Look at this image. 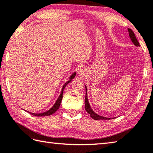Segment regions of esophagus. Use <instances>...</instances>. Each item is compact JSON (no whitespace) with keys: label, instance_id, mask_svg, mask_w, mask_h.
<instances>
[{"label":"esophagus","instance_id":"esophagus-1","mask_svg":"<svg viewBox=\"0 0 153 153\" xmlns=\"http://www.w3.org/2000/svg\"><path fill=\"white\" fill-rule=\"evenodd\" d=\"M86 71H85V68H81V69H80L79 70V74L80 76H85V74H86Z\"/></svg>","mask_w":153,"mask_h":153}]
</instances>
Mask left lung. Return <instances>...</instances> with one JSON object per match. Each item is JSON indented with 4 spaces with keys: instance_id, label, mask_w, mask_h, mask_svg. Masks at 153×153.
<instances>
[{
    "instance_id": "1",
    "label": "left lung",
    "mask_w": 153,
    "mask_h": 153,
    "mask_svg": "<svg viewBox=\"0 0 153 153\" xmlns=\"http://www.w3.org/2000/svg\"><path fill=\"white\" fill-rule=\"evenodd\" d=\"M128 34H129V37L131 40V41L132 43L136 46L137 47H140L139 42L138 41V40L137 39L136 36H135V34L134 33V32L132 31L130 28H128ZM85 88H86V96H85V110L86 111L88 112V113L90 114V116L91 117L92 119H93L94 120H109V119H114V118H108V117H102L100 116V115L97 114L93 109H92L91 106L89 104L88 100V96H87V88H86V86L85 85Z\"/></svg>"
}]
</instances>
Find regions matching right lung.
Segmentation results:
<instances>
[{
	"instance_id": "1",
	"label": "right lung",
	"mask_w": 153,
	"mask_h": 153,
	"mask_svg": "<svg viewBox=\"0 0 153 153\" xmlns=\"http://www.w3.org/2000/svg\"><path fill=\"white\" fill-rule=\"evenodd\" d=\"M76 76V72H74V73L71 74V75L69 76L68 78V80H67V82H66L64 85H63L62 87V90H61V92H60V94L59 95V97L57 98L56 100L55 101V102H54V104L53 105V106H52V107L48 109V111H45V112H40V113H35V112H29V111H27L25 110V111H27L28 112H29L30 114H32L33 115H34V116H36V117H45V116H50V115L54 114V112H55L59 108V106H60V103H61V101H62V94H63V91H64L65 88L66 87V86H67L69 82H71V80H73L74 77H75ZM24 110V109H23Z\"/></svg>"
}]
</instances>
